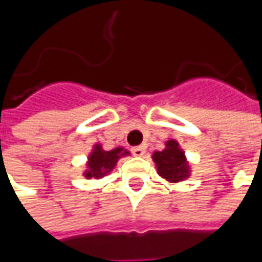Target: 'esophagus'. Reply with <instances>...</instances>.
<instances>
[{"instance_id": "esophagus-1", "label": "esophagus", "mask_w": 262, "mask_h": 262, "mask_svg": "<svg viewBox=\"0 0 262 262\" xmlns=\"http://www.w3.org/2000/svg\"><path fill=\"white\" fill-rule=\"evenodd\" d=\"M131 152H133V155H135V157H144L145 155V148L144 146H134L131 149Z\"/></svg>"}]
</instances>
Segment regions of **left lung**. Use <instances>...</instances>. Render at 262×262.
Returning <instances> with one entry per match:
<instances>
[{"instance_id": "left-lung-1", "label": "left lung", "mask_w": 262, "mask_h": 262, "mask_svg": "<svg viewBox=\"0 0 262 262\" xmlns=\"http://www.w3.org/2000/svg\"><path fill=\"white\" fill-rule=\"evenodd\" d=\"M152 158L157 164L158 173L166 181L179 182L189 176L186 158L176 141H168L164 151H157Z\"/></svg>"}]
</instances>
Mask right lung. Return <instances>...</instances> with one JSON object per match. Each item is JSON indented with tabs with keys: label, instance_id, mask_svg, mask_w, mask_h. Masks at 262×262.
I'll list each match as a JSON object with an SVG mask.
<instances>
[{
	"label": "right lung",
	"instance_id": "obj_1",
	"mask_svg": "<svg viewBox=\"0 0 262 262\" xmlns=\"http://www.w3.org/2000/svg\"><path fill=\"white\" fill-rule=\"evenodd\" d=\"M128 155V151L122 148H116L113 151H104L101 145H96L92 155L89 157V170H86V178H101L108 173L116 166L118 158Z\"/></svg>",
	"mask_w": 262,
	"mask_h": 262
}]
</instances>
